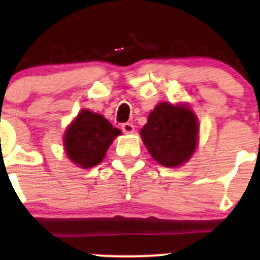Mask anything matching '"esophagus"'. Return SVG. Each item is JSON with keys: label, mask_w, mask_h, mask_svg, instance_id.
I'll return each mask as SVG.
<instances>
[{"label": "esophagus", "mask_w": 260, "mask_h": 260, "mask_svg": "<svg viewBox=\"0 0 260 260\" xmlns=\"http://www.w3.org/2000/svg\"><path fill=\"white\" fill-rule=\"evenodd\" d=\"M122 131L124 132V135H132L135 132V125L132 123H123Z\"/></svg>", "instance_id": "1"}]
</instances>
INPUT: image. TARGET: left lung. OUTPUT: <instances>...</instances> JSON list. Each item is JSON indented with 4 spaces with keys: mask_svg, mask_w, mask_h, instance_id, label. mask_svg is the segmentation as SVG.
<instances>
[{
    "mask_svg": "<svg viewBox=\"0 0 260 260\" xmlns=\"http://www.w3.org/2000/svg\"><path fill=\"white\" fill-rule=\"evenodd\" d=\"M141 138L154 161L179 167L190 161L199 141V119L186 103L161 102L148 114Z\"/></svg>",
    "mask_w": 260,
    "mask_h": 260,
    "instance_id": "obj_1",
    "label": "left lung"
}]
</instances>
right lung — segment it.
<instances>
[{
    "instance_id": "add662e5",
    "label": "right lung",
    "mask_w": 260,
    "mask_h": 260,
    "mask_svg": "<svg viewBox=\"0 0 260 260\" xmlns=\"http://www.w3.org/2000/svg\"><path fill=\"white\" fill-rule=\"evenodd\" d=\"M122 135L108 119L89 109H81L64 133V151L80 169H90L103 161L117 136Z\"/></svg>"
}]
</instances>
